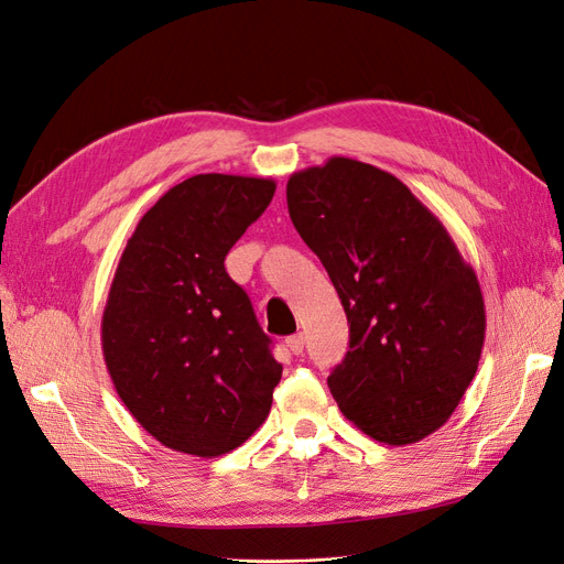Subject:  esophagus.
Instances as JSON below:
<instances>
[{"instance_id":"34e87169","label":"esophagus","mask_w":564,"mask_h":564,"mask_svg":"<svg viewBox=\"0 0 564 564\" xmlns=\"http://www.w3.org/2000/svg\"><path fill=\"white\" fill-rule=\"evenodd\" d=\"M303 344H305V336L303 334H294V336L286 338V346H289V350H292L294 355L303 352Z\"/></svg>"}]
</instances>
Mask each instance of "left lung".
<instances>
[{"label": "left lung", "instance_id": "obj_1", "mask_svg": "<svg viewBox=\"0 0 564 564\" xmlns=\"http://www.w3.org/2000/svg\"><path fill=\"white\" fill-rule=\"evenodd\" d=\"M292 224L322 265L350 324L329 373L340 412L386 445H412L445 423L485 344L475 270L447 228L392 174L350 158L286 183Z\"/></svg>", "mask_w": 564, "mask_h": 564}]
</instances>
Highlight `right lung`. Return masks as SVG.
Returning <instances> with one entry per match:
<instances>
[{"mask_svg":"<svg viewBox=\"0 0 564 564\" xmlns=\"http://www.w3.org/2000/svg\"><path fill=\"white\" fill-rule=\"evenodd\" d=\"M275 181L197 174L139 220L100 322L104 357L131 416L164 447L228 454L268 419L282 365L226 256Z\"/></svg>","mask_w":564,"mask_h":564,"instance_id":"right-lung-1","label":"right lung"}]
</instances>
